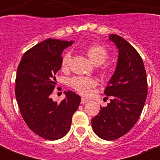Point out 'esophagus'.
<instances>
[{
	"label": "esophagus",
	"mask_w": 160,
	"mask_h": 160,
	"mask_svg": "<svg viewBox=\"0 0 160 160\" xmlns=\"http://www.w3.org/2000/svg\"><path fill=\"white\" fill-rule=\"evenodd\" d=\"M88 102V100L85 99V98H82L81 99V104H86Z\"/></svg>",
	"instance_id": "obj_1"
}]
</instances>
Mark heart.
I'll return each instance as SVG.
<instances>
[{"label":"heart","instance_id":"obj_1","mask_svg":"<svg viewBox=\"0 0 160 160\" xmlns=\"http://www.w3.org/2000/svg\"><path fill=\"white\" fill-rule=\"evenodd\" d=\"M86 54L91 62L95 65H100L105 62L108 57V51L105 46L101 45H91L86 49ZM71 61V54L66 52L63 55L60 61V67L63 71H67ZM96 84L92 78L73 77L69 81V85L82 95H90V89Z\"/></svg>","mask_w":160,"mask_h":160}]
</instances>
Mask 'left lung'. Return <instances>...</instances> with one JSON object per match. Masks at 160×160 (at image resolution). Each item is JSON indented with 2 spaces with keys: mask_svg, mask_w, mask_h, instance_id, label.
<instances>
[{
  "mask_svg": "<svg viewBox=\"0 0 160 160\" xmlns=\"http://www.w3.org/2000/svg\"><path fill=\"white\" fill-rule=\"evenodd\" d=\"M118 48V60L105 94L110 96L106 107L91 119L97 136L114 140L128 133L139 119L148 94L146 72L140 55L121 36H109Z\"/></svg>",
  "mask_w": 160,
  "mask_h": 160,
  "instance_id": "obj_1",
  "label": "left lung"
}]
</instances>
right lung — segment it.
I'll use <instances>...</instances> for the list:
<instances>
[{"instance_id":"1","label":"right lung","mask_w":160,"mask_h":160,"mask_svg":"<svg viewBox=\"0 0 160 160\" xmlns=\"http://www.w3.org/2000/svg\"><path fill=\"white\" fill-rule=\"evenodd\" d=\"M73 43L47 39L26 51L17 68L15 92L22 118L34 133L49 140L60 139L69 132L81 100L70 90L64 92L65 98L60 103L51 98L63 51Z\"/></svg>"}]
</instances>
